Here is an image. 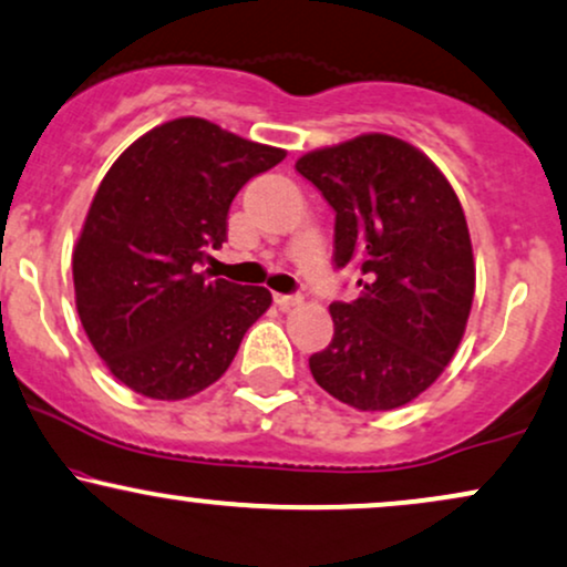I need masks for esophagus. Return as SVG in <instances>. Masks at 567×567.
Segmentation results:
<instances>
[{
  "label": "esophagus",
  "instance_id": "obj_1",
  "mask_svg": "<svg viewBox=\"0 0 567 567\" xmlns=\"http://www.w3.org/2000/svg\"><path fill=\"white\" fill-rule=\"evenodd\" d=\"M275 303H277L282 311H290V309H296V306H301L303 298H301V296H282V292H277Z\"/></svg>",
  "mask_w": 567,
  "mask_h": 567
}]
</instances>
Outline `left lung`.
I'll return each mask as SVG.
<instances>
[{
    "label": "left lung",
    "instance_id": "8db88e82",
    "mask_svg": "<svg viewBox=\"0 0 567 567\" xmlns=\"http://www.w3.org/2000/svg\"><path fill=\"white\" fill-rule=\"evenodd\" d=\"M336 210V264L357 261L353 303H332L336 336L309 359L327 393L391 412L427 391L460 349L475 296L465 210L441 168L391 134H361L296 161Z\"/></svg>",
    "mask_w": 567,
    "mask_h": 567
}]
</instances>
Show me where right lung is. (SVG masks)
Wrapping results in <instances>:
<instances>
[{
    "label": "right lung",
    "instance_id": "right-lung-1",
    "mask_svg": "<svg viewBox=\"0 0 567 567\" xmlns=\"http://www.w3.org/2000/svg\"><path fill=\"white\" fill-rule=\"evenodd\" d=\"M282 158L187 115L142 134L100 182L73 248L76 311L134 393L179 401L206 391L271 306L266 288L214 279L200 264L227 240L243 184Z\"/></svg>",
    "mask_w": 567,
    "mask_h": 567
}]
</instances>
